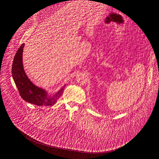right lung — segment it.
Returning a JSON list of instances; mask_svg holds the SVG:
<instances>
[{
    "label": "right lung",
    "instance_id": "1",
    "mask_svg": "<svg viewBox=\"0 0 159 159\" xmlns=\"http://www.w3.org/2000/svg\"><path fill=\"white\" fill-rule=\"evenodd\" d=\"M25 44H22L15 55L12 65V76L21 98L25 101L38 105L52 106L61 96L64 85L58 92L50 95L47 90L35 86L28 78L22 65V52Z\"/></svg>",
    "mask_w": 159,
    "mask_h": 159
}]
</instances>
